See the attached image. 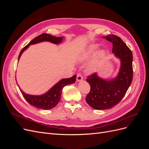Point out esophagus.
I'll return each mask as SVG.
<instances>
[{"label":"esophagus","instance_id":"esophagus-1","mask_svg":"<svg viewBox=\"0 0 149 149\" xmlns=\"http://www.w3.org/2000/svg\"><path fill=\"white\" fill-rule=\"evenodd\" d=\"M83 80V76L81 73H78L77 75H76V81H77L78 82L79 81H81Z\"/></svg>","mask_w":149,"mask_h":149}]
</instances>
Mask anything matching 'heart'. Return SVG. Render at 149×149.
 I'll list each match as a JSON object with an SVG mask.
<instances>
[{"mask_svg":"<svg viewBox=\"0 0 149 149\" xmlns=\"http://www.w3.org/2000/svg\"><path fill=\"white\" fill-rule=\"evenodd\" d=\"M99 48V45L96 43H93L91 45H89L85 48L84 50L81 53L79 56V58L81 60L85 61L89 59L94 53L96 52L97 49ZM106 53L104 51L101 50L98 52L96 55L94 56L92 61L91 62V64L88 67V70L89 71H93L96 69V68L100 63L101 61L102 60L104 57L105 56Z\"/></svg>","mask_w":149,"mask_h":149,"instance_id":"heart-1","label":"heart"}]
</instances>
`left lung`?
Wrapping results in <instances>:
<instances>
[{
    "label": "left lung",
    "mask_w": 149,
    "mask_h": 149,
    "mask_svg": "<svg viewBox=\"0 0 149 149\" xmlns=\"http://www.w3.org/2000/svg\"><path fill=\"white\" fill-rule=\"evenodd\" d=\"M103 38L112 43V53L119 58L121 65L118 76L111 81L100 78L96 73L87 77L86 81L91 90L86 101L91 107L98 110L109 109L118 104L125 96L133 78L131 50L115 35H108Z\"/></svg>",
    "instance_id": "8db88e82"
}]
</instances>
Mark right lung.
Wrapping results in <instances>:
<instances>
[{"mask_svg": "<svg viewBox=\"0 0 149 149\" xmlns=\"http://www.w3.org/2000/svg\"><path fill=\"white\" fill-rule=\"evenodd\" d=\"M62 40L63 37H56L47 33H42L41 35H40L38 37H35L34 39L31 40L27 45H26L22 49V51L19 54V60L20 59V57L22 55V53H23L30 45L36 44L45 41L52 42L55 44H58L61 42ZM76 75H74L73 76H72V77L69 78L62 79L55 85H54L47 93L40 96H33L25 94L22 89H20V88H19L22 95H23L26 101H27L30 104L37 107L38 109L48 110L52 109V108L55 107L58 104V103L60 101L61 94L63 88L68 84L74 83L76 81Z\"/></svg>", "mask_w": 149, "mask_h": 149, "instance_id": "obj_1", "label": "right lung"}]
</instances>
